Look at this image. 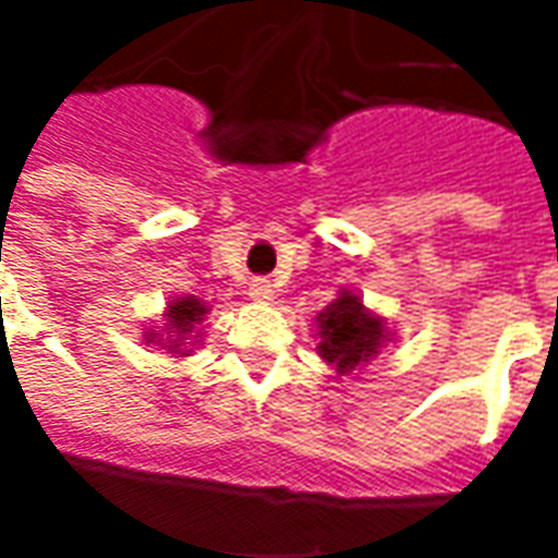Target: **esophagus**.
I'll use <instances>...</instances> for the list:
<instances>
[{"label": "esophagus", "mask_w": 558, "mask_h": 558, "mask_svg": "<svg viewBox=\"0 0 558 558\" xmlns=\"http://www.w3.org/2000/svg\"><path fill=\"white\" fill-rule=\"evenodd\" d=\"M247 292H251V299L259 304H266L275 299V283L266 278H254L251 280V287H247Z\"/></svg>", "instance_id": "34e87169"}]
</instances>
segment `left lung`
<instances>
[{
    "instance_id": "left-lung-1",
    "label": "left lung",
    "mask_w": 558,
    "mask_h": 558,
    "mask_svg": "<svg viewBox=\"0 0 558 558\" xmlns=\"http://www.w3.org/2000/svg\"><path fill=\"white\" fill-rule=\"evenodd\" d=\"M319 355L328 364H335L340 376L352 374L359 364L371 362L383 340H386V328L383 319L364 311L362 299L355 292L343 290L319 314Z\"/></svg>"
}]
</instances>
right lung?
Returning <instances> with one entry per match:
<instances>
[{
    "label": "right lung",
    "mask_w": 558,
    "mask_h": 558,
    "mask_svg": "<svg viewBox=\"0 0 558 558\" xmlns=\"http://www.w3.org/2000/svg\"><path fill=\"white\" fill-rule=\"evenodd\" d=\"M206 304L199 302L196 295H184V299H175V302H170V307H167V338L163 335H146V343H155V338H158V343L163 347V350L170 352H179V355H187V347H184V340L194 338V328L196 323L206 316ZM199 338V335H196Z\"/></svg>",
    "instance_id": "1"
}]
</instances>
